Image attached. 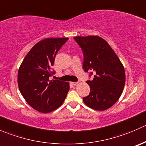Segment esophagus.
<instances>
[{
	"label": "esophagus",
	"mask_w": 146,
	"mask_h": 146,
	"mask_svg": "<svg viewBox=\"0 0 146 146\" xmlns=\"http://www.w3.org/2000/svg\"><path fill=\"white\" fill-rule=\"evenodd\" d=\"M71 84L73 85H76L78 84V82H71Z\"/></svg>",
	"instance_id": "34e87169"
}]
</instances>
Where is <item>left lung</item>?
Returning a JSON list of instances; mask_svg holds the SVG:
<instances>
[{
  "label": "left lung",
  "instance_id": "8db88e82",
  "mask_svg": "<svg viewBox=\"0 0 146 146\" xmlns=\"http://www.w3.org/2000/svg\"><path fill=\"white\" fill-rule=\"evenodd\" d=\"M83 51V69L94 73L92 80L86 82L90 88L83 98L88 107L104 111L114 105L123 92L126 81L123 64L110 44L99 36H75Z\"/></svg>",
  "mask_w": 146,
  "mask_h": 146
}]
</instances>
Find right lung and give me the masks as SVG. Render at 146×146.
<instances>
[{
	"label": "right lung",
	"instance_id": "obj_1",
	"mask_svg": "<svg viewBox=\"0 0 146 146\" xmlns=\"http://www.w3.org/2000/svg\"><path fill=\"white\" fill-rule=\"evenodd\" d=\"M68 38H47L34 46L25 57L17 74L19 90L26 102L42 113L54 111L63 104L70 89L67 82L49 80L58 50Z\"/></svg>",
	"mask_w": 146,
	"mask_h": 146
}]
</instances>
